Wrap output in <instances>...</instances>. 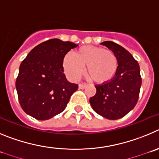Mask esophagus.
<instances>
[{
    "mask_svg": "<svg viewBox=\"0 0 159 159\" xmlns=\"http://www.w3.org/2000/svg\"><path fill=\"white\" fill-rule=\"evenodd\" d=\"M86 86H87L86 84H79V85H78V88H79V89H85Z\"/></svg>",
    "mask_w": 159,
    "mask_h": 159,
    "instance_id": "esophagus-1",
    "label": "esophagus"
}]
</instances>
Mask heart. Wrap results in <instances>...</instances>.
<instances>
[{"mask_svg":"<svg viewBox=\"0 0 159 159\" xmlns=\"http://www.w3.org/2000/svg\"><path fill=\"white\" fill-rule=\"evenodd\" d=\"M97 84L111 81L116 74L118 60L112 51L98 47H82L73 53V56L66 55L63 69L71 80H77L84 72Z\"/></svg>","mask_w":159,"mask_h":159,"instance_id":"obj_1","label":"heart"}]
</instances>
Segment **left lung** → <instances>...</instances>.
Segmentation results:
<instances>
[{
	"label": "left lung",
	"instance_id": "left-lung-1",
	"mask_svg": "<svg viewBox=\"0 0 159 159\" xmlns=\"http://www.w3.org/2000/svg\"><path fill=\"white\" fill-rule=\"evenodd\" d=\"M115 54L118 68L111 81L95 85L97 93L89 99L93 109L108 120H118L135 106L142 78L138 62L123 47L111 41L101 43Z\"/></svg>",
	"mask_w": 159,
	"mask_h": 159
}]
</instances>
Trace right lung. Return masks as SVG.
Returning a JSON list of instances; mask_svg holds the SVG:
<instances>
[{
	"label": "right lung",
	"instance_id": "1",
	"mask_svg": "<svg viewBox=\"0 0 159 159\" xmlns=\"http://www.w3.org/2000/svg\"><path fill=\"white\" fill-rule=\"evenodd\" d=\"M78 45L52 39L31 50L20 66L16 81L18 99L28 115L46 120L61 113L78 86L67 81L63 59Z\"/></svg>",
	"mask_w": 159,
	"mask_h": 159
}]
</instances>
